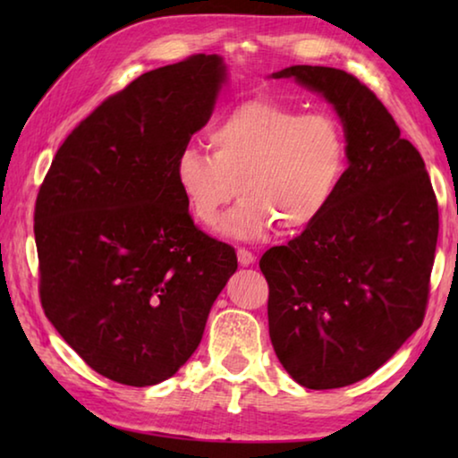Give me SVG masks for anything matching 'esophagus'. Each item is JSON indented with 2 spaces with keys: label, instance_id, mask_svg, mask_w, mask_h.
<instances>
[{
  "label": "esophagus",
  "instance_id": "obj_1",
  "mask_svg": "<svg viewBox=\"0 0 458 458\" xmlns=\"http://www.w3.org/2000/svg\"><path fill=\"white\" fill-rule=\"evenodd\" d=\"M236 254H238L240 267H250V265H254V260H257V257H254L250 250H246V248H238Z\"/></svg>",
  "mask_w": 458,
  "mask_h": 458
}]
</instances>
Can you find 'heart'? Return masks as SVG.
<instances>
[{
  "label": "heart",
  "mask_w": 458,
  "mask_h": 458,
  "mask_svg": "<svg viewBox=\"0 0 458 458\" xmlns=\"http://www.w3.org/2000/svg\"><path fill=\"white\" fill-rule=\"evenodd\" d=\"M210 153L183 147L174 182L190 214L214 226L224 206L242 193L220 228L236 240H259L278 222L311 226L329 210L350 165V147L331 114H305L270 98L238 105L214 123Z\"/></svg>",
  "instance_id": "heart-1"
}]
</instances>
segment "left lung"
Masks as SVG:
<instances>
[{
	"mask_svg": "<svg viewBox=\"0 0 458 458\" xmlns=\"http://www.w3.org/2000/svg\"><path fill=\"white\" fill-rule=\"evenodd\" d=\"M344 125L350 165L319 220L262 254L268 333L294 382L331 390L360 382L420 327L438 238V204L416 147L355 76L297 64Z\"/></svg>",
	"mask_w": 458,
	"mask_h": 458,
	"instance_id": "obj_1",
	"label": "left lung"
}]
</instances>
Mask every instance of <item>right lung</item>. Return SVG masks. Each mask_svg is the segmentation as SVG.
Masks as SVG:
<instances>
[{"mask_svg":"<svg viewBox=\"0 0 458 458\" xmlns=\"http://www.w3.org/2000/svg\"><path fill=\"white\" fill-rule=\"evenodd\" d=\"M226 81L218 54L141 74L66 137L38 193L44 313L113 382L172 377L238 268L234 248L196 228L174 182L177 153Z\"/></svg>","mask_w":458,"mask_h":458,"instance_id":"1","label":"right lung"}]
</instances>
